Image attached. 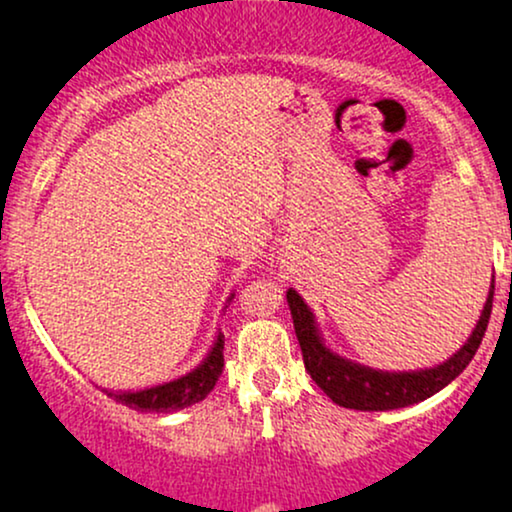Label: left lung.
Instances as JSON below:
<instances>
[{
  "label": "left lung",
  "instance_id": "8db88e82",
  "mask_svg": "<svg viewBox=\"0 0 512 512\" xmlns=\"http://www.w3.org/2000/svg\"><path fill=\"white\" fill-rule=\"evenodd\" d=\"M286 301H289L293 330H296L298 344H301L303 351L305 370H308L317 387L339 407L358 411H390L411 407V404H419L433 397L469 366V361L477 354L486 325H489L493 284L489 289V298L484 303V310H481L477 325H474L467 342L448 361L419 370H380L337 354V351L327 346L320 327H317L315 313L303 301L301 293L289 289L286 291Z\"/></svg>",
  "mask_w": 512,
  "mask_h": 512
}]
</instances>
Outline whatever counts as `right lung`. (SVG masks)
<instances>
[{"instance_id": "obj_1", "label": "right lung", "mask_w": 512, "mask_h": 512, "mask_svg": "<svg viewBox=\"0 0 512 512\" xmlns=\"http://www.w3.org/2000/svg\"><path fill=\"white\" fill-rule=\"evenodd\" d=\"M233 296H236V293H231L226 303H231ZM223 308H226V305H223ZM221 370H223V334L216 332V339L214 344H211V349L207 351V356H204L202 361L190 370V373L180 375V378L168 380V383L142 387V390H108V387H101V385L98 387H101L110 399L125 404L129 409L161 411V414H170V411H178L202 402V399L214 390Z\"/></svg>"}]
</instances>
